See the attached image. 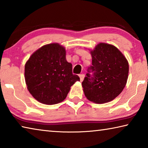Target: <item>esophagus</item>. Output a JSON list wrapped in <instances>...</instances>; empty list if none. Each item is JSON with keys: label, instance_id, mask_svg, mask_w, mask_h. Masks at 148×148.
Wrapping results in <instances>:
<instances>
[{"label": "esophagus", "instance_id": "esophagus-1", "mask_svg": "<svg viewBox=\"0 0 148 148\" xmlns=\"http://www.w3.org/2000/svg\"><path fill=\"white\" fill-rule=\"evenodd\" d=\"M79 78H80V81H81V82L83 81L84 79V74H80V75H79Z\"/></svg>", "mask_w": 148, "mask_h": 148}]
</instances>
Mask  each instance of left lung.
Here are the masks:
<instances>
[{
  "instance_id": "1",
  "label": "left lung",
  "mask_w": 148,
  "mask_h": 148,
  "mask_svg": "<svg viewBox=\"0 0 148 148\" xmlns=\"http://www.w3.org/2000/svg\"><path fill=\"white\" fill-rule=\"evenodd\" d=\"M90 53L92 66L89 70L93 74L87 73L82 84L85 96L96 104L113 101L126 86L128 61L116 46L106 43L97 44Z\"/></svg>"
}]
</instances>
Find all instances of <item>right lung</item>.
Instances as JSON below:
<instances>
[{
    "label": "right lung",
    "instance_id": "add662e5",
    "mask_svg": "<svg viewBox=\"0 0 148 148\" xmlns=\"http://www.w3.org/2000/svg\"><path fill=\"white\" fill-rule=\"evenodd\" d=\"M25 79L30 93L40 103L53 105L66 99L71 87L79 81L66 59V50L58 43L44 45L25 65Z\"/></svg>",
    "mask_w": 148,
    "mask_h": 148
}]
</instances>
